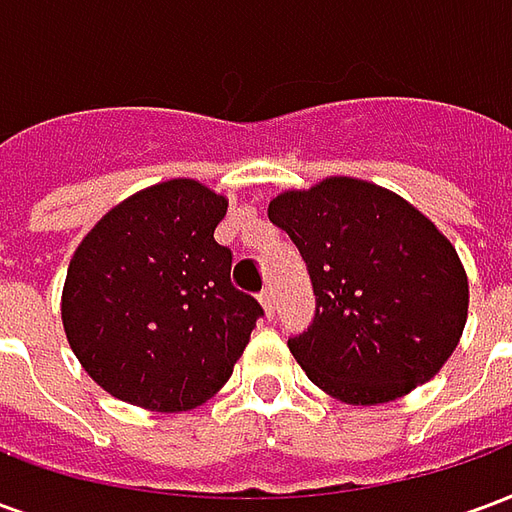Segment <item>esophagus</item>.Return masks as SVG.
I'll list each match as a JSON object with an SVG mask.
<instances>
[{
  "label": "esophagus",
  "mask_w": 512,
  "mask_h": 512,
  "mask_svg": "<svg viewBox=\"0 0 512 512\" xmlns=\"http://www.w3.org/2000/svg\"><path fill=\"white\" fill-rule=\"evenodd\" d=\"M260 304H263L268 318H274V293H271V288L260 290Z\"/></svg>",
  "instance_id": "1"
}]
</instances>
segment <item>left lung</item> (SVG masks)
Returning a JSON list of instances; mask_svg holds the SVG:
<instances>
[{
  "label": "left lung",
  "mask_w": 512,
  "mask_h": 512,
  "mask_svg": "<svg viewBox=\"0 0 512 512\" xmlns=\"http://www.w3.org/2000/svg\"><path fill=\"white\" fill-rule=\"evenodd\" d=\"M268 219L312 279L315 318L288 340L312 384L376 406L439 373L466 326L469 282L428 216L376 183L326 178L274 197Z\"/></svg>",
  "instance_id": "obj_1"
}]
</instances>
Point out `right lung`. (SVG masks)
Returning a JSON list of instances; mask_svg holds the SVG:
<instances>
[{"label":"right lung","mask_w":512,"mask_h":512,"mask_svg":"<svg viewBox=\"0 0 512 512\" xmlns=\"http://www.w3.org/2000/svg\"><path fill=\"white\" fill-rule=\"evenodd\" d=\"M227 200L197 180L136 191L73 252L62 326L95 384L131 406L186 411L213 397L263 307L233 288L213 230Z\"/></svg>","instance_id":"add662e5"}]
</instances>
